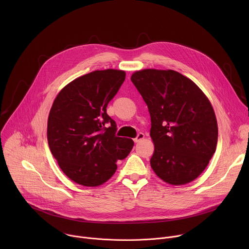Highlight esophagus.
<instances>
[{"label":"esophagus","instance_id":"1","mask_svg":"<svg viewBox=\"0 0 249 249\" xmlns=\"http://www.w3.org/2000/svg\"><path fill=\"white\" fill-rule=\"evenodd\" d=\"M144 138H145V135L143 133H139L138 136L134 139V142H135V143H139V142L143 140Z\"/></svg>","mask_w":249,"mask_h":249}]
</instances>
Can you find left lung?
I'll return each instance as SVG.
<instances>
[{
    "mask_svg": "<svg viewBox=\"0 0 249 249\" xmlns=\"http://www.w3.org/2000/svg\"><path fill=\"white\" fill-rule=\"evenodd\" d=\"M131 81L151 116L153 170L171 185L193 181L207 167L218 143V123L210 100L193 81L173 70L136 71Z\"/></svg>",
    "mask_w": 249,
    "mask_h": 249,
    "instance_id": "8db88e82",
    "label": "left lung"
}]
</instances>
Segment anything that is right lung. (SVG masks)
Instances as JSON below:
<instances>
[{
	"label": "right lung",
	"instance_id": "obj_1",
	"mask_svg": "<svg viewBox=\"0 0 249 249\" xmlns=\"http://www.w3.org/2000/svg\"><path fill=\"white\" fill-rule=\"evenodd\" d=\"M125 77L122 70L93 71L65 86L52 104L47 123L50 151L62 171L80 185L95 187L107 181L117 160L134 146L132 139L115 136V121L106 113Z\"/></svg>",
	"mask_w": 249,
	"mask_h": 249
}]
</instances>
